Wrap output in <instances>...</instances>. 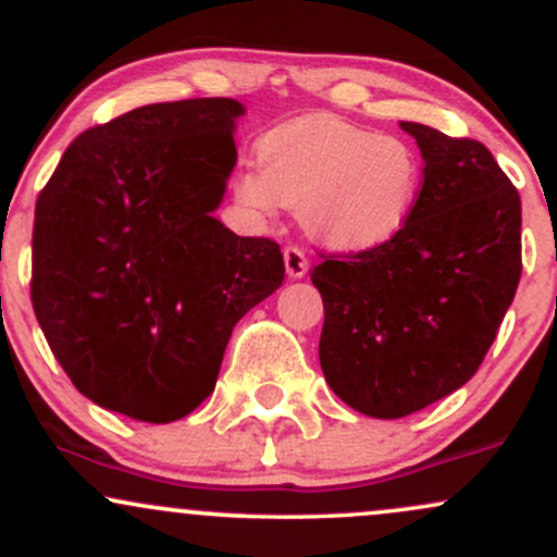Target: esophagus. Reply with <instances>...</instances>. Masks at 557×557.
<instances>
[{"mask_svg":"<svg viewBox=\"0 0 557 557\" xmlns=\"http://www.w3.org/2000/svg\"><path fill=\"white\" fill-rule=\"evenodd\" d=\"M283 259H285L287 277H290V280L306 277V272H309V259H306V253L300 251L298 246H285Z\"/></svg>","mask_w":557,"mask_h":557,"instance_id":"34e87169","label":"esophagus"}]
</instances>
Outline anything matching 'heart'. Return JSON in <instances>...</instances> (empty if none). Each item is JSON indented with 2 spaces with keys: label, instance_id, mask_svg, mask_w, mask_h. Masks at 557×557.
I'll return each instance as SVG.
<instances>
[{
  "label": "heart",
  "instance_id": "1",
  "mask_svg": "<svg viewBox=\"0 0 557 557\" xmlns=\"http://www.w3.org/2000/svg\"><path fill=\"white\" fill-rule=\"evenodd\" d=\"M257 170L233 183L248 214L298 209L304 233L335 253H363L406 233L424 194V162L406 138L311 114L272 127L253 149Z\"/></svg>",
  "mask_w": 557,
  "mask_h": 557
}]
</instances>
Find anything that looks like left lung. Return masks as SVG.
<instances>
[{
	"mask_svg": "<svg viewBox=\"0 0 557 557\" xmlns=\"http://www.w3.org/2000/svg\"><path fill=\"white\" fill-rule=\"evenodd\" d=\"M424 159L419 212L387 246L322 261L319 363L359 413L400 419L463 387L521 280V198L487 146L400 123Z\"/></svg>",
	"mask_w": 557,
	"mask_h": 557,
	"instance_id": "left-lung-1",
	"label": "left lung"
}]
</instances>
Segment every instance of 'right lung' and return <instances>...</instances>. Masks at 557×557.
<instances>
[{"label":"right lung","instance_id":"obj_1","mask_svg":"<svg viewBox=\"0 0 557 557\" xmlns=\"http://www.w3.org/2000/svg\"><path fill=\"white\" fill-rule=\"evenodd\" d=\"M235 99L138 107L67 146L36 201L30 298L73 385L168 424L214 389L233 327L285 277L280 246L216 220Z\"/></svg>","mask_w":557,"mask_h":557}]
</instances>
